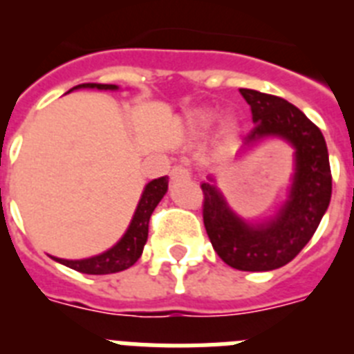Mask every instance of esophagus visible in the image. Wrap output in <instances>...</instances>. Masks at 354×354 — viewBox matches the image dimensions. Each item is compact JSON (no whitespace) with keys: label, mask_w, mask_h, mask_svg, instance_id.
<instances>
[{"label":"esophagus","mask_w":354,"mask_h":354,"mask_svg":"<svg viewBox=\"0 0 354 354\" xmlns=\"http://www.w3.org/2000/svg\"><path fill=\"white\" fill-rule=\"evenodd\" d=\"M170 175L174 180H186L192 177V171H189V168L183 167V165H175V167L171 168Z\"/></svg>","instance_id":"1"}]
</instances>
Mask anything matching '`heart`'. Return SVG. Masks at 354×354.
I'll use <instances>...</instances> for the list:
<instances>
[{"mask_svg":"<svg viewBox=\"0 0 354 354\" xmlns=\"http://www.w3.org/2000/svg\"><path fill=\"white\" fill-rule=\"evenodd\" d=\"M218 118H220V113H218V111H212V109H200V111L193 113L192 127L195 131H198V133H205V131H209L214 126ZM223 131L227 134L236 133V122H234L232 118L225 122Z\"/></svg>","mask_w":354,"mask_h":354,"instance_id":"1","label":"heart"}]
</instances>
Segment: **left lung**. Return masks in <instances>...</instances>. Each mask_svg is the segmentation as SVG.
<instances>
[{"label": "left lung", "instance_id": "left-lung-1", "mask_svg": "<svg viewBox=\"0 0 354 354\" xmlns=\"http://www.w3.org/2000/svg\"><path fill=\"white\" fill-rule=\"evenodd\" d=\"M252 108L253 127L241 152L266 138H280L294 149L289 193L274 216L246 221L230 209L211 175L202 183L204 225L212 248L234 270L271 271L292 261L312 239L331 198V171L326 142L315 124L286 99L241 88Z\"/></svg>", "mask_w": 354, "mask_h": 354}]
</instances>
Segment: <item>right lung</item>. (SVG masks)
Returning <instances> with one entry per match:
<instances>
[{
  "mask_svg": "<svg viewBox=\"0 0 354 354\" xmlns=\"http://www.w3.org/2000/svg\"><path fill=\"white\" fill-rule=\"evenodd\" d=\"M77 88H97V90H118L117 84H102V83H83L77 84L72 90ZM168 192V177H159V179L150 180L142 193V198L138 202V207L134 211L133 220L127 227L126 234L120 237L117 245L111 246L106 252L93 255L88 259H80V261H68V259L53 257L56 262L67 266L71 270H76L80 273L86 274H109L118 273L134 264L142 257L143 246L149 237V220L154 209L161 202V198Z\"/></svg>",
  "mask_w": 354,
  "mask_h": 354,
  "instance_id": "obj_1",
  "label": "right lung"
}]
</instances>
